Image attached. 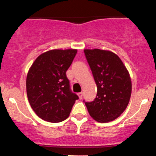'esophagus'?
Returning a JSON list of instances; mask_svg holds the SVG:
<instances>
[{
    "instance_id": "obj_1",
    "label": "esophagus",
    "mask_w": 156,
    "mask_h": 156,
    "mask_svg": "<svg viewBox=\"0 0 156 156\" xmlns=\"http://www.w3.org/2000/svg\"><path fill=\"white\" fill-rule=\"evenodd\" d=\"M78 97H79L80 99H82L83 98V93L82 92L81 93H78Z\"/></svg>"
}]
</instances>
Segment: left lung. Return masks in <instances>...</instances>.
Returning <instances> with one entry per match:
<instances>
[{
    "mask_svg": "<svg viewBox=\"0 0 156 156\" xmlns=\"http://www.w3.org/2000/svg\"><path fill=\"white\" fill-rule=\"evenodd\" d=\"M85 55L97 85V95L86 102L90 115L100 123H108L119 117L127 108L132 83L128 70L113 52L85 49Z\"/></svg>",
    "mask_w": 156,
    "mask_h": 156,
    "instance_id": "left-lung-1",
    "label": "left lung"
}]
</instances>
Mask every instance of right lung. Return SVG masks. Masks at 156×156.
<instances>
[{"instance_id":"obj_1","label":"right lung","mask_w":156,"mask_h":156,"mask_svg":"<svg viewBox=\"0 0 156 156\" xmlns=\"http://www.w3.org/2000/svg\"><path fill=\"white\" fill-rule=\"evenodd\" d=\"M76 49H54L41 54L29 68L27 96L31 108L41 119L59 123L68 118L78 96L70 89L66 71Z\"/></svg>"}]
</instances>
